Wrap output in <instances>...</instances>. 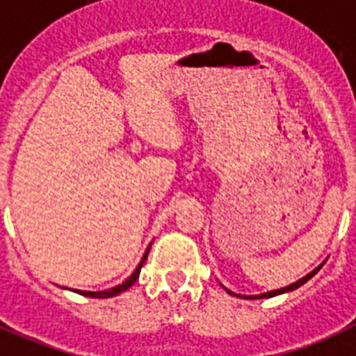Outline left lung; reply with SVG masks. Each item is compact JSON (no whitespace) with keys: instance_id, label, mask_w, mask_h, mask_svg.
Segmentation results:
<instances>
[{"instance_id":"1","label":"left lung","mask_w":356,"mask_h":356,"mask_svg":"<svg viewBox=\"0 0 356 356\" xmlns=\"http://www.w3.org/2000/svg\"><path fill=\"white\" fill-rule=\"evenodd\" d=\"M325 262V261H324ZM324 262H322L321 266H316L315 270L312 271V273H307L306 277H302V279H298L297 282H293V284H289V286H286V288H280V289H273V291H266V293H261V295H238V293H234V291H229L228 288H224L222 284V288L226 289V291H228L229 295H234V297H241V298H250V300H255V298H270V297H277V295H282V293H288V291H293V289H297V288H300V286L302 284H306L307 280L312 279L313 275L316 273V271L321 270L322 266H324Z\"/></svg>"}]
</instances>
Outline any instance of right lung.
<instances>
[{
  "mask_svg": "<svg viewBox=\"0 0 356 356\" xmlns=\"http://www.w3.org/2000/svg\"><path fill=\"white\" fill-rule=\"evenodd\" d=\"M148 252H150V246H148V250H146L145 255H143L141 262H139V264H137L136 271H134V273L130 275V277H128V279L124 280V282H122V284L115 286V288L104 289V291H81V289H74V291H76V293L85 295V297H92V298H108V297H115V295L122 293V291H127V289L130 288V286H132L137 279H139V273H141V268H143V264H145L146 257H148Z\"/></svg>",
  "mask_w": 356,
  "mask_h": 356,
  "instance_id": "add662e5",
  "label": "right lung"
}]
</instances>
